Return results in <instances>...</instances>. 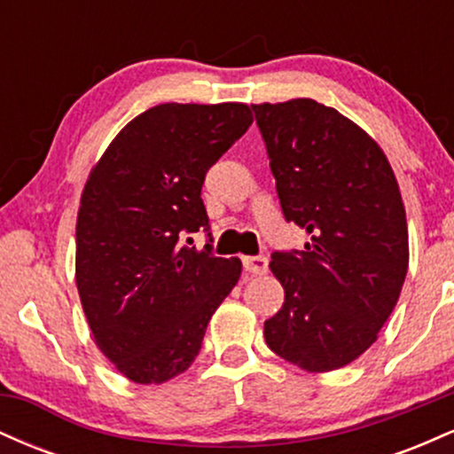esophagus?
<instances>
[{"label": "esophagus", "instance_id": "obj_1", "mask_svg": "<svg viewBox=\"0 0 454 454\" xmlns=\"http://www.w3.org/2000/svg\"><path fill=\"white\" fill-rule=\"evenodd\" d=\"M243 269L252 275H264L269 269V260L264 256H243Z\"/></svg>", "mask_w": 454, "mask_h": 454}]
</instances>
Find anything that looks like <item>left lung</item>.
I'll use <instances>...</instances> for the list:
<instances>
[{
  "mask_svg": "<svg viewBox=\"0 0 454 454\" xmlns=\"http://www.w3.org/2000/svg\"><path fill=\"white\" fill-rule=\"evenodd\" d=\"M284 217L309 234L275 252L284 305L264 322L267 346L311 373L356 361L378 340L408 273L403 200L380 145L309 98L252 104Z\"/></svg>",
  "mask_w": 454,
  "mask_h": 454,
  "instance_id": "obj_1",
  "label": "left lung"
}]
</instances>
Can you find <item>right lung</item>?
Here are the masks:
<instances>
[{
    "instance_id": "obj_1",
    "label": "right lung",
    "mask_w": 454,
    "mask_h": 454,
    "mask_svg": "<svg viewBox=\"0 0 454 454\" xmlns=\"http://www.w3.org/2000/svg\"><path fill=\"white\" fill-rule=\"evenodd\" d=\"M252 121L239 102L160 104L91 168L76 220V288L98 348L132 382L184 373L241 278V260L213 256V239L205 249L184 239L209 231L205 175Z\"/></svg>"
}]
</instances>
